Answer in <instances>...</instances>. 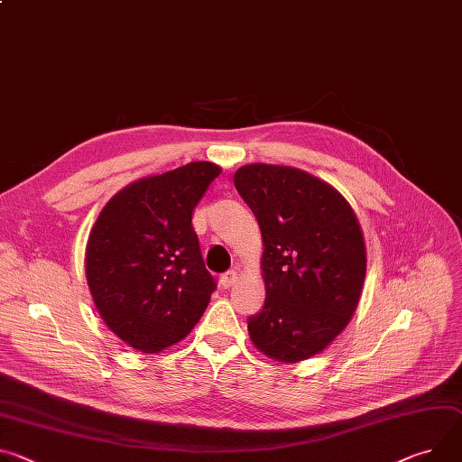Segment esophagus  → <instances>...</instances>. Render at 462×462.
<instances>
[{"label":"esophagus","instance_id":"34e87169","mask_svg":"<svg viewBox=\"0 0 462 462\" xmlns=\"http://www.w3.org/2000/svg\"><path fill=\"white\" fill-rule=\"evenodd\" d=\"M236 282H237V273H236L234 269H232V271H226V273L221 276V280H219V283H221L223 289L232 287Z\"/></svg>","mask_w":462,"mask_h":462}]
</instances>
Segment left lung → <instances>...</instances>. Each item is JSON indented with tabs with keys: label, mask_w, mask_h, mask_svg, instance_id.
<instances>
[{
	"label": "left lung",
	"mask_w": 462,
	"mask_h": 462,
	"mask_svg": "<svg viewBox=\"0 0 462 462\" xmlns=\"http://www.w3.org/2000/svg\"><path fill=\"white\" fill-rule=\"evenodd\" d=\"M234 184L258 219L265 306L248 319L254 346L280 363L320 354L348 326L366 274V246L348 200L289 165L248 163Z\"/></svg>",
	"instance_id": "1"
}]
</instances>
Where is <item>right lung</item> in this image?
I'll use <instances>...</instances> for the list:
<instances>
[{
	"instance_id": "1",
	"label": "right lung",
	"mask_w": 462,
	"mask_h": 462,
	"mask_svg": "<svg viewBox=\"0 0 462 462\" xmlns=\"http://www.w3.org/2000/svg\"><path fill=\"white\" fill-rule=\"evenodd\" d=\"M212 162H189L140 179L101 209L87 243L94 304L117 337L143 354L182 341L209 304L216 282L204 267L191 214L219 177Z\"/></svg>"
}]
</instances>
